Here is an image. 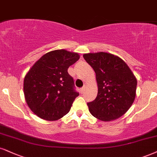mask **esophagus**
<instances>
[{
	"mask_svg": "<svg viewBox=\"0 0 157 157\" xmlns=\"http://www.w3.org/2000/svg\"><path fill=\"white\" fill-rule=\"evenodd\" d=\"M84 90H85V87H84V86H83V87L82 88H81L80 89V92H81V93H84Z\"/></svg>",
	"mask_w": 157,
	"mask_h": 157,
	"instance_id": "1",
	"label": "esophagus"
}]
</instances>
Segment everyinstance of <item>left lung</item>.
I'll return each mask as SVG.
<instances>
[{
    "label": "left lung",
    "instance_id": "left-lung-1",
    "mask_svg": "<svg viewBox=\"0 0 157 157\" xmlns=\"http://www.w3.org/2000/svg\"><path fill=\"white\" fill-rule=\"evenodd\" d=\"M84 59L96 73L98 92L95 100L87 102L93 117L103 121L123 116L132 105L137 79L121 58L106 52L84 54Z\"/></svg>",
    "mask_w": 157,
    "mask_h": 157
}]
</instances>
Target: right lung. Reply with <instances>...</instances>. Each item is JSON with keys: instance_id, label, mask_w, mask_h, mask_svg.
I'll list each match as a JSON object with an SVG mask.
<instances>
[{"instance_id": "add662e5", "label": "right lung", "mask_w": 157, "mask_h": 157, "mask_svg": "<svg viewBox=\"0 0 157 157\" xmlns=\"http://www.w3.org/2000/svg\"><path fill=\"white\" fill-rule=\"evenodd\" d=\"M80 56L65 49L52 51L42 56L25 76L24 94L30 110L47 121L66 115L78 92L68 67Z\"/></svg>"}]
</instances>
